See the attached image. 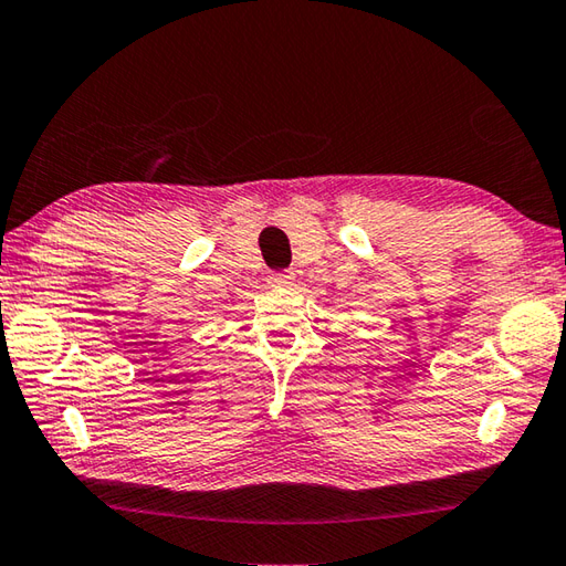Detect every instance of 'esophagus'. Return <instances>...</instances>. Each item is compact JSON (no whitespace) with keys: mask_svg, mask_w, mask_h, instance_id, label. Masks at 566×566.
I'll use <instances>...</instances> for the list:
<instances>
[{"mask_svg":"<svg viewBox=\"0 0 566 566\" xmlns=\"http://www.w3.org/2000/svg\"><path fill=\"white\" fill-rule=\"evenodd\" d=\"M269 283L275 287H287L295 283V273L293 271H279V273H271L269 275Z\"/></svg>","mask_w":566,"mask_h":566,"instance_id":"1","label":"esophagus"}]
</instances>
